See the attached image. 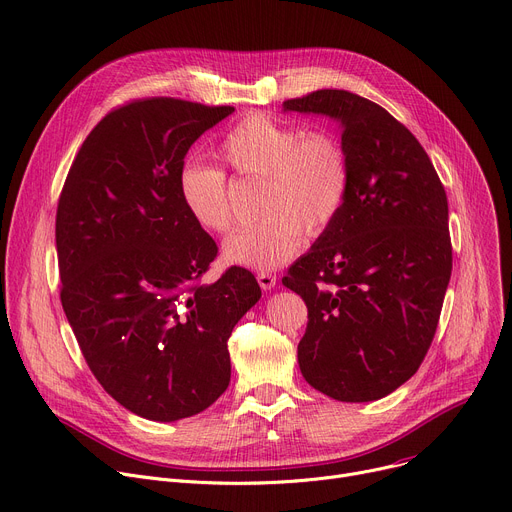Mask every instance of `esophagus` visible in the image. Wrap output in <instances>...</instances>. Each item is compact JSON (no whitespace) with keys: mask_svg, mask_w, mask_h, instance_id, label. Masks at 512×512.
I'll use <instances>...</instances> for the list:
<instances>
[{"mask_svg":"<svg viewBox=\"0 0 512 512\" xmlns=\"http://www.w3.org/2000/svg\"><path fill=\"white\" fill-rule=\"evenodd\" d=\"M257 282H259L261 290H271L275 286V275L269 271H261V273H257Z\"/></svg>","mask_w":512,"mask_h":512,"instance_id":"1","label":"esophagus"}]
</instances>
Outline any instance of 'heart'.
Wrapping results in <instances>:
<instances>
[{
    "instance_id": "heart-1",
    "label": "heart",
    "mask_w": 512,
    "mask_h": 512,
    "mask_svg": "<svg viewBox=\"0 0 512 512\" xmlns=\"http://www.w3.org/2000/svg\"><path fill=\"white\" fill-rule=\"evenodd\" d=\"M216 157L241 181H261L257 224L226 239L224 259L275 269L302 245V235L320 237L339 218L351 185L349 157L329 130L302 126L255 112L232 126ZM183 210L204 230L224 235L235 224L230 185L218 167L185 161L177 171Z\"/></svg>"
}]
</instances>
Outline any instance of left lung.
I'll return each mask as SVG.
<instances>
[{
    "mask_svg": "<svg viewBox=\"0 0 512 512\" xmlns=\"http://www.w3.org/2000/svg\"><path fill=\"white\" fill-rule=\"evenodd\" d=\"M284 110L337 118L351 167L339 218L282 280L308 308L302 376L341 402L384 398L437 331L453 261L445 188L414 134L374 102L318 89Z\"/></svg>",
    "mask_w": 512,
    "mask_h": 512,
    "instance_id": "8db88e82",
    "label": "left lung"
}]
</instances>
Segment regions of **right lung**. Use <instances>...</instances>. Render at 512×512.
I'll return each mask as SVG.
<instances>
[{"mask_svg":"<svg viewBox=\"0 0 512 512\" xmlns=\"http://www.w3.org/2000/svg\"><path fill=\"white\" fill-rule=\"evenodd\" d=\"M235 112L177 98L130 100L87 134L57 206L61 304L102 388L130 412L171 423L228 388V337L261 298L183 210L177 171L198 138Z\"/></svg>","mask_w":512,"mask_h":512,"instance_id":"right-lung-1","label":"right lung"}]
</instances>
